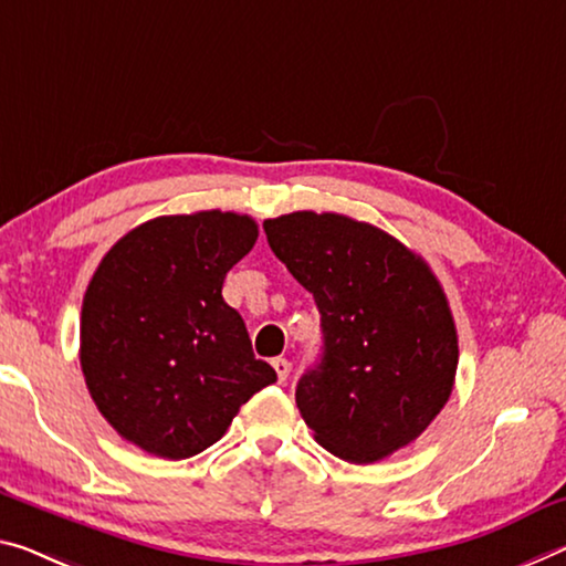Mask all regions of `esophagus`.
I'll use <instances>...</instances> for the list:
<instances>
[{"label": "esophagus", "instance_id": "obj_1", "mask_svg": "<svg viewBox=\"0 0 566 566\" xmlns=\"http://www.w3.org/2000/svg\"><path fill=\"white\" fill-rule=\"evenodd\" d=\"M271 364H273V369L277 374V381H281V385H283V381L289 379V374H291V361L283 359V356H275Z\"/></svg>", "mask_w": 566, "mask_h": 566}]
</instances>
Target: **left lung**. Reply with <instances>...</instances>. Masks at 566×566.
Masks as SVG:
<instances>
[{"instance_id":"obj_1","label":"left lung","mask_w":566,"mask_h":566,"mask_svg":"<svg viewBox=\"0 0 566 566\" xmlns=\"http://www.w3.org/2000/svg\"><path fill=\"white\" fill-rule=\"evenodd\" d=\"M263 228L321 313L324 354L295 387L313 438L349 463L410 446L446 407L458 369L455 321L430 265L346 214L291 212Z\"/></svg>"}]
</instances>
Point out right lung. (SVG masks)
Wrapping results in <instances>:
<instances>
[{
  "label": "right lung",
  "instance_id": "right-lung-1",
  "mask_svg": "<svg viewBox=\"0 0 566 566\" xmlns=\"http://www.w3.org/2000/svg\"><path fill=\"white\" fill-rule=\"evenodd\" d=\"M258 224L238 212L156 217L113 245L88 283L81 367L95 407L146 453L185 460L277 379L222 298Z\"/></svg>",
  "mask_w": 566,
  "mask_h": 566
}]
</instances>
